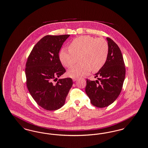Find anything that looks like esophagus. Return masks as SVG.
Returning <instances> with one entry per match:
<instances>
[{"label":"esophagus","mask_w":148,"mask_h":148,"mask_svg":"<svg viewBox=\"0 0 148 148\" xmlns=\"http://www.w3.org/2000/svg\"><path fill=\"white\" fill-rule=\"evenodd\" d=\"M77 80V78H73V80L74 81V82H75V81H76Z\"/></svg>","instance_id":"34e87169"}]
</instances>
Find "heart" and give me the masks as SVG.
I'll use <instances>...</instances> for the list:
<instances>
[{"instance_id":"obj_1","label":"heart","mask_w":148,"mask_h":148,"mask_svg":"<svg viewBox=\"0 0 148 148\" xmlns=\"http://www.w3.org/2000/svg\"><path fill=\"white\" fill-rule=\"evenodd\" d=\"M69 49H62L59 59L66 68H71L79 58L82 64L69 69L67 75L72 78H78L88 74L92 70L97 72L106 63L109 53L107 42L103 38L89 35L82 36L74 39L69 46Z\"/></svg>"}]
</instances>
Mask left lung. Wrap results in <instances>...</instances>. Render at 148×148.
<instances>
[{"label":"left lung","instance_id":"8db88e82","mask_svg":"<svg viewBox=\"0 0 148 148\" xmlns=\"http://www.w3.org/2000/svg\"><path fill=\"white\" fill-rule=\"evenodd\" d=\"M109 53L106 63L95 74L98 80L91 81L86 79V94L91 104L99 108L110 105L120 94L123 87L125 67L122 52L118 45L107 37Z\"/></svg>","mask_w":148,"mask_h":148}]
</instances>
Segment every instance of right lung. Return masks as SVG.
Instances as JSON below:
<instances>
[{
    "label": "right lung",
    "mask_w": 148,
    "mask_h": 148,
    "mask_svg": "<svg viewBox=\"0 0 148 148\" xmlns=\"http://www.w3.org/2000/svg\"><path fill=\"white\" fill-rule=\"evenodd\" d=\"M69 36H44L34 47L26 62L27 88L36 102L48 111L57 110L64 105L73 83L71 77L56 81L65 72L59 52Z\"/></svg>",
    "instance_id": "1"
}]
</instances>
